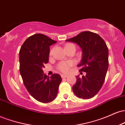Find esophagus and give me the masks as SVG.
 <instances>
[{
    "mask_svg": "<svg viewBox=\"0 0 125 125\" xmlns=\"http://www.w3.org/2000/svg\"><path fill=\"white\" fill-rule=\"evenodd\" d=\"M61 77H62V78H66V77H68V75H67V74H62Z\"/></svg>",
    "mask_w": 125,
    "mask_h": 125,
    "instance_id": "esophagus-1",
    "label": "esophagus"
}]
</instances>
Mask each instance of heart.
<instances>
[{"mask_svg":"<svg viewBox=\"0 0 125 125\" xmlns=\"http://www.w3.org/2000/svg\"><path fill=\"white\" fill-rule=\"evenodd\" d=\"M69 46H75L73 44L68 43L65 45V48ZM53 49H52L50 51V55H52L53 54ZM73 63L72 62H61L58 64V69L62 72L67 73L70 72L71 69V67L72 66Z\"/></svg>","mask_w":125,"mask_h":125,"instance_id":"heart-1","label":"heart"}]
</instances>
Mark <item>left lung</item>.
Returning <instances> with one entry per match:
<instances>
[{
	"label": "left lung",
	"mask_w": 125,
	"mask_h": 125,
	"mask_svg": "<svg viewBox=\"0 0 125 125\" xmlns=\"http://www.w3.org/2000/svg\"><path fill=\"white\" fill-rule=\"evenodd\" d=\"M66 41L76 43L83 52L80 72L86 73L81 78L76 76V82L72 87L74 94L79 98L93 97L101 89L105 79L109 66L108 48L99 35L84 31Z\"/></svg>",
	"instance_id": "left-lung-1"
}]
</instances>
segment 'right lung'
<instances>
[{
  "mask_svg": "<svg viewBox=\"0 0 125 125\" xmlns=\"http://www.w3.org/2000/svg\"><path fill=\"white\" fill-rule=\"evenodd\" d=\"M57 42L37 33L29 37L19 51L20 73L30 94L42 103L53 100L58 94L62 79L59 74L49 77L43 68L49 62L50 46Z\"/></svg>",
  "mask_w": 125,
  "mask_h": 125,
  "instance_id": "right-lung-1",
  "label": "right lung"
}]
</instances>
